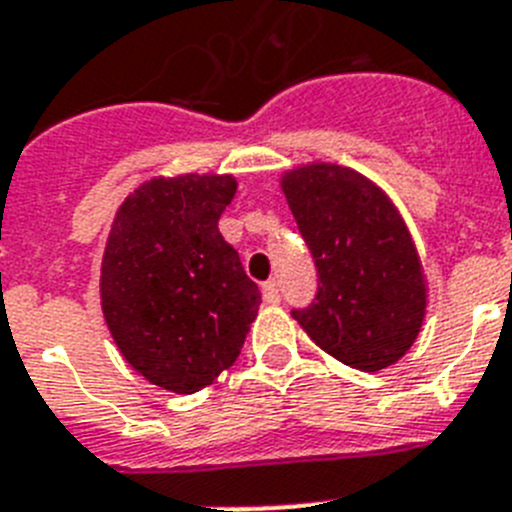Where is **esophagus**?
<instances>
[{"mask_svg": "<svg viewBox=\"0 0 512 512\" xmlns=\"http://www.w3.org/2000/svg\"><path fill=\"white\" fill-rule=\"evenodd\" d=\"M262 299H265V304H278V301H281V291H278V283H275V281L262 283Z\"/></svg>", "mask_w": 512, "mask_h": 512, "instance_id": "1", "label": "esophagus"}]
</instances>
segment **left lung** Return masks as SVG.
<instances>
[{
    "instance_id": "8db88e82",
    "label": "left lung",
    "mask_w": 512,
    "mask_h": 512,
    "mask_svg": "<svg viewBox=\"0 0 512 512\" xmlns=\"http://www.w3.org/2000/svg\"><path fill=\"white\" fill-rule=\"evenodd\" d=\"M281 188L317 265V299L293 309L324 353L358 371L389 368L412 348L428 283L412 234L389 195L361 172L311 162Z\"/></svg>"
}]
</instances>
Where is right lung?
I'll use <instances>...</instances> for the list:
<instances>
[{"label": "right lung", "instance_id": "right-lung-1", "mask_svg": "<svg viewBox=\"0 0 512 512\" xmlns=\"http://www.w3.org/2000/svg\"><path fill=\"white\" fill-rule=\"evenodd\" d=\"M234 175L151 177L115 211L100 304L115 345L149 384L195 394L234 366L260 309L219 219Z\"/></svg>", "mask_w": 512, "mask_h": 512}]
</instances>
